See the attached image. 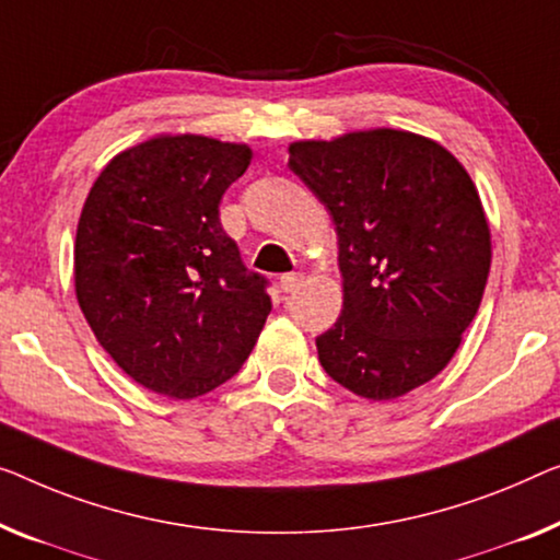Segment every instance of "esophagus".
<instances>
[{
	"instance_id": "1",
	"label": "esophagus",
	"mask_w": 560,
	"mask_h": 560,
	"mask_svg": "<svg viewBox=\"0 0 560 560\" xmlns=\"http://www.w3.org/2000/svg\"><path fill=\"white\" fill-rule=\"evenodd\" d=\"M279 283H281V289L287 291V294H291V291H296L304 283V273H299V271L283 273V277L279 279Z\"/></svg>"
}]
</instances>
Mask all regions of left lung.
I'll return each mask as SVG.
<instances>
[{
  "label": "left lung",
  "mask_w": 560,
  "mask_h": 560,
  "mask_svg": "<svg viewBox=\"0 0 560 560\" xmlns=\"http://www.w3.org/2000/svg\"><path fill=\"white\" fill-rule=\"evenodd\" d=\"M289 168L339 236L345 308L316 337L322 366L377 402L430 382L460 347L490 271L470 175L442 145L389 128L294 143Z\"/></svg>",
  "instance_id": "left-lung-1"
}]
</instances>
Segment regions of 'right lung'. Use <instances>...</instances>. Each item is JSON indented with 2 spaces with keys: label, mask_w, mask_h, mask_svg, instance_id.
<instances>
[{
  "label": "right lung",
  "mask_w": 560,
  "mask_h": 560,
  "mask_svg": "<svg viewBox=\"0 0 560 560\" xmlns=\"http://www.w3.org/2000/svg\"><path fill=\"white\" fill-rule=\"evenodd\" d=\"M252 150L163 136L107 163L82 208L74 291L120 370L194 399L248 360L271 312L269 279L241 261L219 203Z\"/></svg>",
  "instance_id": "right-lung-1"
}]
</instances>
